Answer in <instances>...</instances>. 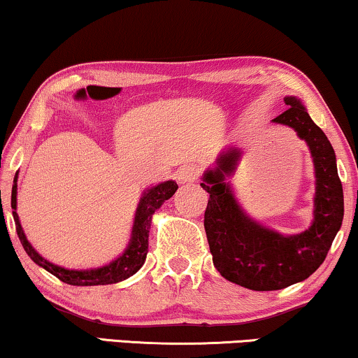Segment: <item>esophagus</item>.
<instances>
[{"label": "esophagus", "mask_w": 358, "mask_h": 358, "mask_svg": "<svg viewBox=\"0 0 358 358\" xmlns=\"http://www.w3.org/2000/svg\"><path fill=\"white\" fill-rule=\"evenodd\" d=\"M201 169L196 164H184L178 169V180L179 182H194L197 178H199Z\"/></svg>", "instance_id": "1"}]
</instances>
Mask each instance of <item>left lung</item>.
<instances>
[{
  "label": "left lung",
  "instance_id": "left-lung-1",
  "mask_svg": "<svg viewBox=\"0 0 358 358\" xmlns=\"http://www.w3.org/2000/svg\"><path fill=\"white\" fill-rule=\"evenodd\" d=\"M287 111L272 119L306 141L315 171L314 220L301 234L284 236L247 215L226 178L234 174L242 152L229 148L207 169L201 186L209 192L204 227L213 262L229 282L250 290H280L310 277L327 257L342 226L343 191L335 151L324 131L312 121L302 101L285 96Z\"/></svg>",
  "mask_w": 358,
  "mask_h": 358
}]
</instances>
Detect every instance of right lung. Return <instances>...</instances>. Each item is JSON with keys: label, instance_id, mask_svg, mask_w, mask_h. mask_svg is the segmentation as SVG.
I'll return each mask as SVG.
<instances>
[{"label": "right lung", "instance_id": "1", "mask_svg": "<svg viewBox=\"0 0 358 358\" xmlns=\"http://www.w3.org/2000/svg\"><path fill=\"white\" fill-rule=\"evenodd\" d=\"M178 191V184L174 180H164V182H159L157 186H152L145 189L141 196L138 209L134 214V222H132V231H131V239L129 244L124 249V252L119 255L117 259L111 260L106 266L96 267V268H86V271H76V268H64L56 264L50 262L43 257L41 254H38V250L29 244V241L26 239V234L21 227L20 217L16 213V194H17V172L13 180V191H11V209H13V217H15L16 224V232L20 237L21 244H23L26 254L29 255L31 260L34 264H38L39 267H43L44 271H48L52 275H56L57 279L66 282L69 285H106V284H116V282L129 279L131 275H134L136 272L143 267L145 262V255H148V247H149V229H151L152 215L156 210L161 207L167 199H171L174 196V192Z\"/></svg>", "mask_w": 358, "mask_h": 358}]
</instances>
